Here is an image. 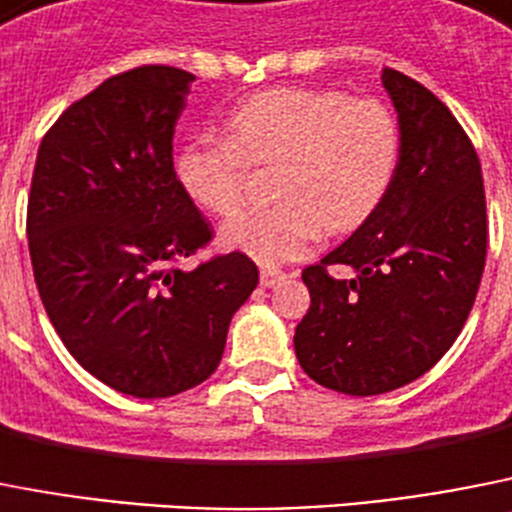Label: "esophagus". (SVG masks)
Instances as JSON below:
<instances>
[{
    "instance_id": "1",
    "label": "esophagus",
    "mask_w": 512,
    "mask_h": 512,
    "mask_svg": "<svg viewBox=\"0 0 512 512\" xmlns=\"http://www.w3.org/2000/svg\"><path fill=\"white\" fill-rule=\"evenodd\" d=\"M286 281V273L278 268H262L260 270V286L262 288H275L278 283Z\"/></svg>"
}]
</instances>
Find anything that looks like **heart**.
<instances>
[{
    "label": "heart",
    "mask_w": 512,
    "mask_h": 512,
    "mask_svg": "<svg viewBox=\"0 0 512 512\" xmlns=\"http://www.w3.org/2000/svg\"><path fill=\"white\" fill-rule=\"evenodd\" d=\"M226 139L195 136L177 151L175 177L195 206L231 216L242 201L244 164H273L278 203L221 229L226 250L265 265L304 257L327 231H348L384 201L399 162L397 118L384 102L345 92L278 87L226 115Z\"/></svg>",
    "instance_id": "heart-1"
}]
</instances>
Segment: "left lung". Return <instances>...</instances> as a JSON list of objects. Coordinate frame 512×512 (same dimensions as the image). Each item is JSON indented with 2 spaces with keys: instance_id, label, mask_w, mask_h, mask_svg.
<instances>
[{
  "instance_id": "1",
  "label": "left lung",
  "mask_w": 512,
  "mask_h": 512,
  "mask_svg": "<svg viewBox=\"0 0 512 512\" xmlns=\"http://www.w3.org/2000/svg\"><path fill=\"white\" fill-rule=\"evenodd\" d=\"M399 162L379 208L301 273L311 306L293 335L317 384L373 397L420 379L459 337L482 281V164L451 110L420 82L384 69ZM348 264L342 282L326 270Z\"/></svg>"
}]
</instances>
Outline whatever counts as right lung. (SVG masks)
I'll use <instances>...</instances> for the list:
<instances>
[{
  "instance_id": "obj_1",
  "label": "right lung",
  "mask_w": 512,
  "mask_h": 512,
  "mask_svg": "<svg viewBox=\"0 0 512 512\" xmlns=\"http://www.w3.org/2000/svg\"><path fill=\"white\" fill-rule=\"evenodd\" d=\"M193 82L190 71L154 64L105 79L61 113L35 159V286L79 366L128 397L203 384L260 281L242 252L177 265L211 239L172 162Z\"/></svg>"
}]
</instances>
